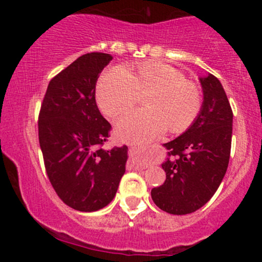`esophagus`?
<instances>
[{
    "instance_id": "1",
    "label": "esophagus",
    "mask_w": 262,
    "mask_h": 262,
    "mask_svg": "<svg viewBox=\"0 0 262 262\" xmlns=\"http://www.w3.org/2000/svg\"><path fill=\"white\" fill-rule=\"evenodd\" d=\"M140 150L141 149L139 148V146H133V145H132L130 148H129V151H130V154H139ZM133 167H135V169L139 170V169H144V167H145V166H144V165H143V166H141V165L133 164Z\"/></svg>"
}]
</instances>
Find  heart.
<instances>
[{
    "label": "heart",
    "instance_id": "1",
    "mask_svg": "<svg viewBox=\"0 0 262 262\" xmlns=\"http://www.w3.org/2000/svg\"><path fill=\"white\" fill-rule=\"evenodd\" d=\"M145 95L146 108L123 116L117 133L128 141H148L166 129L177 134L187 130L202 110V92L180 70L161 61H143L121 70L110 69L98 79L96 98L98 107L114 118Z\"/></svg>",
    "mask_w": 262,
    "mask_h": 262
}]
</instances>
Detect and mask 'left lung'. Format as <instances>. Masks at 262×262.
Wrapping results in <instances>:
<instances>
[{
  "label": "left lung",
  "instance_id": "1",
  "mask_svg": "<svg viewBox=\"0 0 262 262\" xmlns=\"http://www.w3.org/2000/svg\"><path fill=\"white\" fill-rule=\"evenodd\" d=\"M200 81L202 110L185 133L164 144L169 150L162 164L166 180L151 189L154 203L170 214H188L203 207L218 189L229 164L230 103L217 77L209 74Z\"/></svg>",
  "mask_w": 262,
  "mask_h": 262
}]
</instances>
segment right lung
Instances as JSON below:
<instances>
[{
    "mask_svg": "<svg viewBox=\"0 0 262 262\" xmlns=\"http://www.w3.org/2000/svg\"><path fill=\"white\" fill-rule=\"evenodd\" d=\"M110 54L89 53L54 76L38 118L39 144L49 181L60 200L95 212L116 196L125 172L127 145L103 149L112 127L96 104V82Z\"/></svg>",
    "mask_w": 262,
    "mask_h": 262,
    "instance_id": "add662e5",
    "label": "right lung"
}]
</instances>
